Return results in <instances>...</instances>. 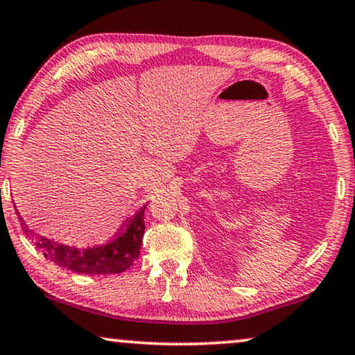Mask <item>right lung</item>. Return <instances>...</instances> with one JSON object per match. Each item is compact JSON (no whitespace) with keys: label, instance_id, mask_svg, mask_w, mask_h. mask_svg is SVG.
Listing matches in <instances>:
<instances>
[{"label":"right lung","instance_id":"right-lung-1","mask_svg":"<svg viewBox=\"0 0 355 355\" xmlns=\"http://www.w3.org/2000/svg\"><path fill=\"white\" fill-rule=\"evenodd\" d=\"M144 209L146 206L139 209L111 241L92 248L69 246L42 236L27 225L17 209L16 212L26 236L37 244L48 261L83 275H109L125 272L138 259L144 234Z\"/></svg>","mask_w":355,"mask_h":355}]
</instances>
